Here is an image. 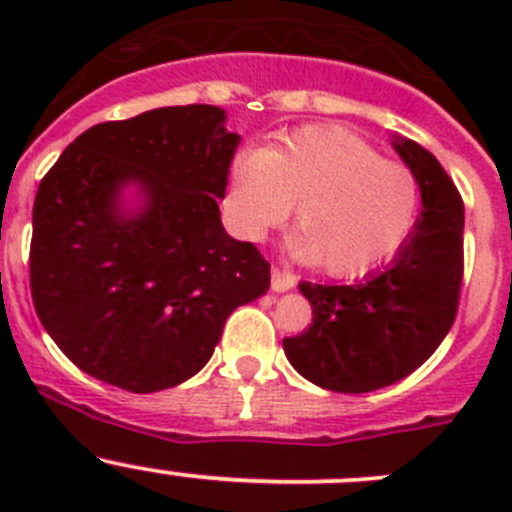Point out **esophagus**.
I'll return each instance as SVG.
<instances>
[{
	"label": "esophagus",
	"mask_w": 512,
	"mask_h": 512,
	"mask_svg": "<svg viewBox=\"0 0 512 512\" xmlns=\"http://www.w3.org/2000/svg\"><path fill=\"white\" fill-rule=\"evenodd\" d=\"M294 282H297V277L292 272L272 267V292H287V289L294 287Z\"/></svg>",
	"instance_id": "obj_1"
}]
</instances>
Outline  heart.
<instances>
[{"label":"heart","mask_w":512,"mask_h":512,"mask_svg":"<svg viewBox=\"0 0 512 512\" xmlns=\"http://www.w3.org/2000/svg\"><path fill=\"white\" fill-rule=\"evenodd\" d=\"M292 203L302 230L289 237V252L307 262L322 260L329 275L352 277L404 247L421 193L406 165L381 160L354 133L309 126L232 160L225 223L240 240L262 242L289 218Z\"/></svg>","instance_id":"heart-1"}]
</instances>
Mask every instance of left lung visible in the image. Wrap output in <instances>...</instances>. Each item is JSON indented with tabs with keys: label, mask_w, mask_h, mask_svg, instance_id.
I'll use <instances>...</instances> for the list:
<instances>
[{
	"label": "left lung",
	"mask_w": 512,
	"mask_h": 512,
	"mask_svg": "<svg viewBox=\"0 0 512 512\" xmlns=\"http://www.w3.org/2000/svg\"><path fill=\"white\" fill-rule=\"evenodd\" d=\"M414 173L421 215L389 267L356 285H312V324L282 342L289 364L322 389L366 394L416 371L443 342L463 280V200L433 153L394 136Z\"/></svg>",
	"instance_id": "1"
}]
</instances>
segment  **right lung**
Here are the masks:
<instances>
[{
    "instance_id": "right-lung-1",
    "label": "right lung",
    "mask_w": 512,
    "mask_h": 512,
    "mask_svg": "<svg viewBox=\"0 0 512 512\" xmlns=\"http://www.w3.org/2000/svg\"><path fill=\"white\" fill-rule=\"evenodd\" d=\"M237 146L223 108H153L89 128L44 175L32 299L81 371L133 394L183 384L270 289L265 257L220 220Z\"/></svg>"
}]
</instances>
